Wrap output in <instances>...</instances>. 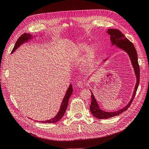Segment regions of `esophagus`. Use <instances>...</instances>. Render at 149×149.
<instances>
[{
  "label": "esophagus",
  "instance_id": "1",
  "mask_svg": "<svg viewBox=\"0 0 149 149\" xmlns=\"http://www.w3.org/2000/svg\"><path fill=\"white\" fill-rule=\"evenodd\" d=\"M77 86L79 88H83L86 86V83L84 81H79L77 83Z\"/></svg>",
  "mask_w": 149,
  "mask_h": 149
}]
</instances>
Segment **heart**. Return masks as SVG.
Returning a JSON list of instances; mask_svg holds the SVG:
<instances>
[{"mask_svg":"<svg viewBox=\"0 0 149 149\" xmlns=\"http://www.w3.org/2000/svg\"><path fill=\"white\" fill-rule=\"evenodd\" d=\"M86 52V58L87 63H91L96 58V49L94 46H91L88 48V44L85 43H80L78 45L72 49L70 52V56L71 58H76L81 56Z\"/></svg>","mask_w":149,"mask_h":149,"instance_id":"obj_1","label":"heart"}]
</instances>
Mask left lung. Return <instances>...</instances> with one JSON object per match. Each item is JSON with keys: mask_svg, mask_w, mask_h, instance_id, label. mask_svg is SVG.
I'll use <instances>...</instances> for the list:
<instances>
[{"mask_svg": "<svg viewBox=\"0 0 149 149\" xmlns=\"http://www.w3.org/2000/svg\"><path fill=\"white\" fill-rule=\"evenodd\" d=\"M107 32L111 36V41L112 43V45H116L118 47L123 49L125 52L128 53V55L131 60L132 64L135 71V73L137 77V83L135 87L134 94L131 98V100L130 101L128 104L123 108L122 109L117 111L116 112H106L100 109L96 99L94 98L93 93L91 92V103L90 105V111H91L92 114L95 117V118L100 119H107L112 118V117L119 116L122 112H123L127 110L130 107L134 98L136 96L137 90L139 86L140 82V67L138 63V58L137 54L136 48H135L133 43L130 42L129 40L126 38L125 36L121 33V31L119 30L116 29H108Z\"/></svg>", "mask_w": 149, "mask_h": 149, "instance_id": "1", "label": "left lung"}]
</instances>
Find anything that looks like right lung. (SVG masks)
Segmentation results:
<instances>
[{
	"instance_id": "add662e5",
	"label": "right lung",
	"mask_w": 149,
	"mask_h": 149,
	"mask_svg": "<svg viewBox=\"0 0 149 149\" xmlns=\"http://www.w3.org/2000/svg\"><path fill=\"white\" fill-rule=\"evenodd\" d=\"M31 38H32V36L29 33H24L22 34L20 37L18 38L17 41L16 42L15 46L13 47L12 53L15 51V49H17V48L19 47L21 44L24 43V42H28V40H30ZM72 93H73V87H72V84H70V86L68 89L67 91L65 94V96L63 100V101L61 102V105L60 106V109L59 112H58V114L55 117H54L53 118L49 119L45 121H40V123H56L58 121H59L62 118L63 116H64L65 111L67 109V106L68 104V101H69V99Z\"/></svg>"
}]
</instances>
